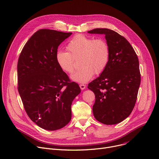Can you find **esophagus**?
I'll return each mask as SVG.
<instances>
[{
	"label": "esophagus",
	"mask_w": 159,
	"mask_h": 159,
	"mask_svg": "<svg viewBox=\"0 0 159 159\" xmlns=\"http://www.w3.org/2000/svg\"><path fill=\"white\" fill-rule=\"evenodd\" d=\"M85 84H80V89H82V90H84V89H85Z\"/></svg>",
	"instance_id": "1"
}]
</instances>
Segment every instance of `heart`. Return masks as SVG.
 I'll use <instances>...</instances> for the list:
<instances>
[{"label": "heart", "instance_id": "b5f03b06", "mask_svg": "<svg viewBox=\"0 0 159 159\" xmlns=\"http://www.w3.org/2000/svg\"><path fill=\"white\" fill-rule=\"evenodd\" d=\"M67 51L56 52V61L59 67L66 73L74 70V59L79 60L78 71L71 75V79L79 83H85L94 75L104 71L110 59V48L107 42L102 39H94L84 35H76L66 45Z\"/></svg>", "mask_w": 159, "mask_h": 159}]
</instances>
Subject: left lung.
<instances>
[{
  "mask_svg": "<svg viewBox=\"0 0 159 159\" xmlns=\"http://www.w3.org/2000/svg\"><path fill=\"white\" fill-rule=\"evenodd\" d=\"M88 32L104 34L110 48L107 67L88 84L95 94L94 116L104 124H117L129 116L136 104L141 82L138 56L130 43L116 32L95 28Z\"/></svg>",
  "mask_w": 159,
  "mask_h": 159,
  "instance_id": "8db88e82",
  "label": "left lung"
}]
</instances>
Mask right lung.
Wrapping results in <instances>:
<instances>
[{"label":"right lung","instance_id":"obj_1","mask_svg":"<svg viewBox=\"0 0 159 159\" xmlns=\"http://www.w3.org/2000/svg\"><path fill=\"white\" fill-rule=\"evenodd\" d=\"M72 33L37 31L24 46L18 61V89L24 108L40 127L55 131L71 120V105L80 93L57 65L56 52Z\"/></svg>","mask_w":159,"mask_h":159}]
</instances>
